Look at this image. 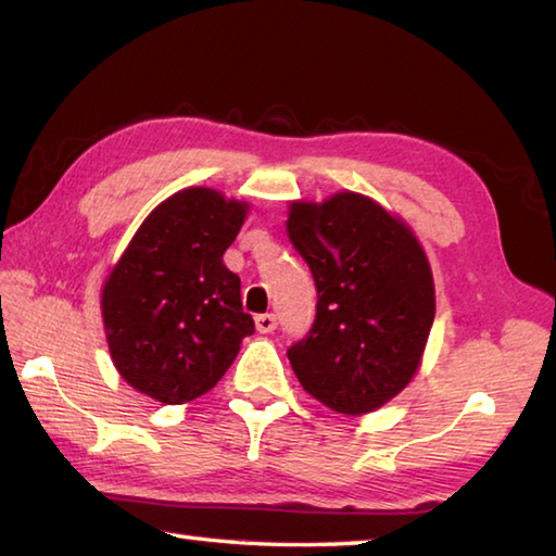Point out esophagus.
Masks as SVG:
<instances>
[{"label":"esophagus","instance_id":"esophagus-1","mask_svg":"<svg viewBox=\"0 0 556 556\" xmlns=\"http://www.w3.org/2000/svg\"><path fill=\"white\" fill-rule=\"evenodd\" d=\"M255 328H257V332H263V334H267V332H271L277 328V318L271 313H263V315H255Z\"/></svg>","mask_w":556,"mask_h":556}]
</instances>
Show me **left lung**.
I'll return each instance as SVG.
<instances>
[{
    "instance_id": "left-lung-1",
    "label": "left lung",
    "mask_w": 556,
    "mask_h": 556,
    "mask_svg": "<svg viewBox=\"0 0 556 556\" xmlns=\"http://www.w3.org/2000/svg\"><path fill=\"white\" fill-rule=\"evenodd\" d=\"M287 231L318 289L311 330L287 352L293 374L342 415L383 407L417 374L437 315L419 241L356 192L291 202Z\"/></svg>"
}]
</instances>
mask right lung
<instances>
[{"label":"right lung","instance_id":"1","mask_svg":"<svg viewBox=\"0 0 556 556\" xmlns=\"http://www.w3.org/2000/svg\"><path fill=\"white\" fill-rule=\"evenodd\" d=\"M248 204L180 190L139 226L101 296L113 364L129 386L182 405L219 383L255 323L224 265Z\"/></svg>","mask_w":556,"mask_h":556}]
</instances>
